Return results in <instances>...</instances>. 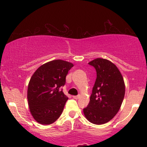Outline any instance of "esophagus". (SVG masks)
Segmentation results:
<instances>
[{"instance_id":"1","label":"esophagus","mask_w":147,"mask_h":147,"mask_svg":"<svg viewBox=\"0 0 147 147\" xmlns=\"http://www.w3.org/2000/svg\"><path fill=\"white\" fill-rule=\"evenodd\" d=\"M72 97H73L74 99H79V97H80V95H77V96H72Z\"/></svg>"}]
</instances>
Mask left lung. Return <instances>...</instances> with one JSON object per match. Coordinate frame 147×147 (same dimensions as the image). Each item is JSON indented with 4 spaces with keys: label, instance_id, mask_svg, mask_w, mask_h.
<instances>
[{
    "label": "left lung",
    "instance_id": "8db88e82",
    "mask_svg": "<svg viewBox=\"0 0 147 147\" xmlns=\"http://www.w3.org/2000/svg\"><path fill=\"white\" fill-rule=\"evenodd\" d=\"M88 63L95 67L97 79L84 114L92 124H105L115 117L122 106L125 95L124 78L111 61L97 58Z\"/></svg>",
    "mask_w": 147,
    "mask_h": 147
}]
</instances>
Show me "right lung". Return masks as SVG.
Returning a JSON list of instances; mask_svg holds the SVG:
<instances>
[{"label": "right lung", "instance_id": "add662e5", "mask_svg": "<svg viewBox=\"0 0 147 147\" xmlns=\"http://www.w3.org/2000/svg\"><path fill=\"white\" fill-rule=\"evenodd\" d=\"M73 63L57 59L41 65L30 79L28 88L29 109L34 119L41 124H52L60 117L68 97L59 88Z\"/></svg>", "mask_w": 147, "mask_h": 147}]
</instances>
